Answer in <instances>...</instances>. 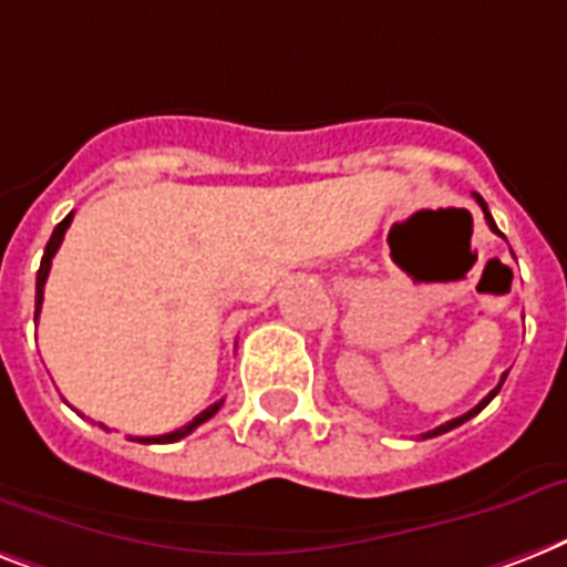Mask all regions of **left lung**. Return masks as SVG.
I'll list each match as a JSON object with an SVG mask.
<instances>
[{"mask_svg":"<svg viewBox=\"0 0 567 567\" xmlns=\"http://www.w3.org/2000/svg\"><path fill=\"white\" fill-rule=\"evenodd\" d=\"M475 200H477V206H481V209H483V218H486V224H489L492 233H498V227H495V220H492L489 209H486V204H483V197H481V195H475ZM498 236H501V233H498ZM504 379H507V372H504V375H501V384H504ZM501 384H498V388H495V390H492V393L486 395V399H483L481 404H475V408H472V411L463 413V416H457V419H451V422H445V425L434 427V431H427V434H422V440H427V436H440V434H445V431H451V427L463 425V422H468V419H472V416H477V413H481L483 408H486V404H489L492 399H495V395H498Z\"/></svg>","mask_w":567,"mask_h":567,"instance_id":"1","label":"left lung"}]
</instances>
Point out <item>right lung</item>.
Here are the masks:
<instances>
[{
	"label": "right lung",
	"instance_id": "right-lung-1",
	"mask_svg": "<svg viewBox=\"0 0 567 567\" xmlns=\"http://www.w3.org/2000/svg\"><path fill=\"white\" fill-rule=\"evenodd\" d=\"M72 215L75 212H69L66 218L60 220L58 227H54L52 238H49V244H45V252H43V261H40V270H37V299H34V323H37V317H40V308H43V288H45V276H49V270H52V259H54V252H58L60 241H63V236H66V229L69 224H72ZM220 404L224 402H215L212 408H206L204 413H197L188 425L177 427V431H172V434H163V436H136V443H177V440H183L186 434H192L197 425H204L206 419H212L215 413L220 411Z\"/></svg>",
	"mask_w": 567,
	"mask_h": 567
}]
</instances>
